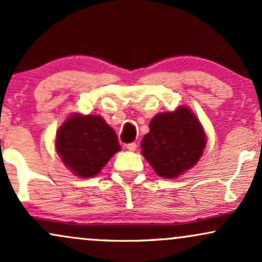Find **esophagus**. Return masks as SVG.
<instances>
[{
  "label": "esophagus",
  "instance_id": "obj_1",
  "mask_svg": "<svg viewBox=\"0 0 262 262\" xmlns=\"http://www.w3.org/2000/svg\"><path fill=\"white\" fill-rule=\"evenodd\" d=\"M137 143H130V144H127V145H125V148H127L129 151H135V150H137Z\"/></svg>",
  "mask_w": 262,
  "mask_h": 262
}]
</instances>
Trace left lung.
Returning <instances> with one entry per match:
<instances>
[{
    "label": "left lung",
    "instance_id": "8db88e82",
    "mask_svg": "<svg viewBox=\"0 0 262 262\" xmlns=\"http://www.w3.org/2000/svg\"><path fill=\"white\" fill-rule=\"evenodd\" d=\"M207 145L200 119L187 106L158 113L141 140V154L156 175L176 179L197 164Z\"/></svg>",
    "mask_w": 262,
    "mask_h": 262
}]
</instances>
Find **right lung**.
Returning <instances> with one entry per match:
<instances>
[{"mask_svg":"<svg viewBox=\"0 0 262 262\" xmlns=\"http://www.w3.org/2000/svg\"><path fill=\"white\" fill-rule=\"evenodd\" d=\"M55 149L74 175L90 179L100 173L121 145L101 116L73 113L56 130Z\"/></svg>","mask_w":262,"mask_h":262,"instance_id":"1","label":"right lung"}]
</instances>
